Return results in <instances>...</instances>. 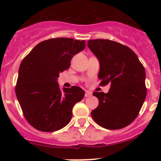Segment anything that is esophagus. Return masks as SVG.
Segmentation results:
<instances>
[{
	"label": "esophagus",
	"mask_w": 161,
	"mask_h": 161,
	"mask_svg": "<svg viewBox=\"0 0 161 161\" xmlns=\"http://www.w3.org/2000/svg\"><path fill=\"white\" fill-rule=\"evenodd\" d=\"M92 95V92L89 91H86V94H85V97H89Z\"/></svg>",
	"instance_id": "obj_1"
}]
</instances>
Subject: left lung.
<instances>
[{
	"label": "left lung",
	"instance_id": "obj_1",
	"mask_svg": "<svg viewBox=\"0 0 161 161\" xmlns=\"http://www.w3.org/2000/svg\"><path fill=\"white\" fill-rule=\"evenodd\" d=\"M90 50L98 58L101 86L111 85L108 92H93L98 105L92 117L106 129H121L138 115L147 95L146 73L137 55L129 47L109 40H90Z\"/></svg>",
	"mask_w": 161,
	"mask_h": 161
}]
</instances>
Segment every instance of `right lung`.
Segmentation results:
<instances>
[{
	"label": "right lung",
	"mask_w": 161,
	"mask_h": 161,
	"mask_svg": "<svg viewBox=\"0 0 161 161\" xmlns=\"http://www.w3.org/2000/svg\"><path fill=\"white\" fill-rule=\"evenodd\" d=\"M85 47V40L49 39L38 43L21 62L16 95L24 117L34 128L55 131L70 121L72 108L83 98L85 92L78 86L62 91L57 79Z\"/></svg>",
	"instance_id": "1"
}]
</instances>
